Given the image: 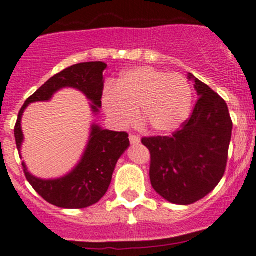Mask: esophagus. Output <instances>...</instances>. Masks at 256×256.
<instances>
[{
    "label": "esophagus",
    "mask_w": 256,
    "mask_h": 256,
    "mask_svg": "<svg viewBox=\"0 0 256 256\" xmlns=\"http://www.w3.org/2000/svg\"><path fill=\"white\" fill-rule=\"evenodd\" d=\"M128 138H130V142L132 144L140 142V138H138V136H136V135H130V136H128Z\"/></svg>",
    "instance_id": "34e87169"
}]
</instances>
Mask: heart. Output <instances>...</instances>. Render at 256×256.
Returning <instances> with one entry per match:
<instances>
[{"label": "heart", "instance_id": "1", "mask_svg": "<svg viewBox=\"0 0 256 256\" xmlns=\"http://www.w3.org/2000/svg\"><path fill=\"white\" fill-rule=\"evenodd\" d=\"M192 89L178 73L152 66H140L124 73L114 90L104 94L105 112L118 126H128L138 118L154 132L177 128L190 115Z\"/></svg>", "mask_w": 256, "mask_h": 256}]
</instances>
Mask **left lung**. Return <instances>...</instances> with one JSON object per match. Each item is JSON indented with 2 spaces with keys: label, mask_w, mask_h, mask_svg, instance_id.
Instances as JSON below:
<instances>
[{
  "label": "left lung",
  "mask_w": 256,
  "mask_h": 256,
  "mask_svg": "<svg viewBox=\"0 0 256 256\" xmlns=\"http://www.w3.org/2000/svg\"><path fill=\"white\" fill-rule=\"evenodd\" d=\"M194 80L198 100L192 115L171 136L142 138L151 154L150 180L161 197L174 204L204 198L224 176L233 121L226 102Z\"/></svg>",
  "instance_id": "obj_1"
}]
</instances>
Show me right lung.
Returning a JSON list of instances; mask_svg holds the SVG:
<instances>
[{
  "label": "right lung",
  "instance_id": "obj_1",
  "mask_svg": "<svg viewBox=\"0 0 256 256\" xmlns=\"http://www.w3.org/2000/svg\"><path fill=\"white\" fill-rule=\"evenodd\" d=\"M106 64L102 62L79 63L64 69L47 80L37 92L30 95L18 112L14 126L17 150L20 151L23 141L20 118L30 102H47L62 88H74L92 102V112H99L104 90L102 72ZM130 146L128 132L102 130L98 125L92 126V134L86 150L78 166L66 176L56 180H40L27 171L22 162L23 172L36 192L50 204L66 209L86 208L99 202L109 188L116 162Z\"/></svg>",
  "mask_w": 256,
  "mask_h": 256
}]
</instances>
